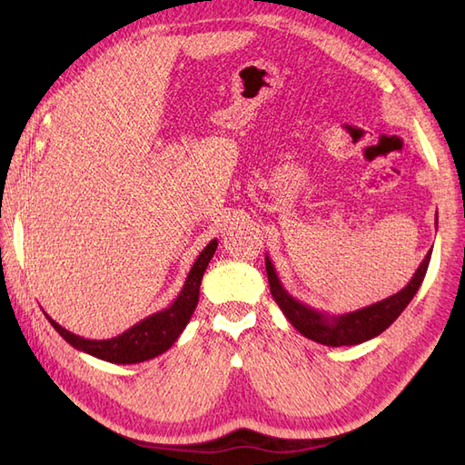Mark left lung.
Returning <instances> with one entry per match:
<instances>
[{"label":"left lung","instance_id":"left-lung-1","mask_svg":"<svg viewBox=\"0 0 465 465\" xmlns=\"http://www.w3.org/2000/svg\"><path fill=\"white\" fill-rule=\"evenodd\" d=\"M430 254L432 250H429V254L417 267V272L411 277L410 283H407L400 292L391 294V297L374 302L371 306H364V308H359V311L340 314V316L314 311L312 306H308L294 299L292 294H289L283 283L279 281L270 256H265V272H267V281H270L272 297L275 299L281 311H283L287 320L294 328H297V331H301L304 337H308V340H312L316 343L328 345V347H341V345H359L362 341H369L396 322V318L405 311V306L410 304L411 299L415 297L420 283H423L425 273L429 270Z\"/></svg>","mask_w":465,"mask_h":465}]
</instances>
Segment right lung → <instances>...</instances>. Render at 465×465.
I'll return each instance as SVG.
<instances>
[{
    "instance_id": "1",
    "label": "right lung",
    "mask_w": 465,
    "mask_h": 465,
    "mask_svg": "<svg viewBox=\"0 0 465 465\" xmlns=\"http://www.w3.org/2000/svg\"><path fill=\"white\" fill-rule=\"evenodd\" d=\"M215 250L217 241H211L202 250V254L193 262L192 270L184 281V287H182L180 294L171 306L164 308L161 312H154L143 318L130 330L112 337V340H85V337L75 335L62 328L60 323L54 322L48 314L46 318L54 326V330L58 331L69 345L96 359L116 364H135L159 357L166 349H171L176 343L180 333L188 326V322L200 301V285L203 273L211 258H213Z\"/></svg>"
}]
</instances>
